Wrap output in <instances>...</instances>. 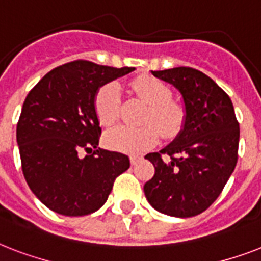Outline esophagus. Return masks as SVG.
I'll use <instances>...</instances> for the list:
<instances>
[{
  "mask_svg": "<svg viewBox=\"0 0 261 261\" xmlns=\"http://www.w3.org/2000/svg\"><path fill=\"white\" fill-rule=\"evenodd\" d=\"M142 159V155H139V154H133V155H130V163H131V165H135V164L138 163L139 160Z\"/></svg>",
  "mask_w": 261,
  "mask_h": 261,
  "instance_id": "obj_1",
  "label": "esophagus"
}]
</instances>
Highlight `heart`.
<instances>
[{"mask_svg": "<svg viewBox=\"0 0 261 261\" xmlns=\"http://www.w3.org/2000/svg\"><path fill=\"white\" fill-rule=\"evenodd\" d=\"M130 87L147 104L143 115L145 124L111 128L104 137L107 146L126 153H139L159 142V129L165 137L177 134L181 130L186 112L178 102L172 100V89L168 84L151 75H139L131 81ZM94 112L102 126H112L118 122L120 116V90L116 84H106L96 92Z\"/></svg>", "mask_w": 261, "mask_h": 261, "instance_id": "b5f03b06", "label": "heart"}]
</instances>
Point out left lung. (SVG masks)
I'll return each instance as SVG.
<instances>
[{"label": "left lung", "mask_w": 261, "mask_h": 261, "mask_svg": "<svg viewBox=\"0 0 261 261\" xmlns=\"http://www.w3.org/2000/svg\"><path fill=\"white\" fill-rule=\"evenodd\" d=\"M151 73L180 90L186 122L171 145L146 154L155 172L143 191L160 213L195 217L217 200L234 171L240 141L234 108L226 92L196 69L180 66Z\"/></svg>", "instance_id": "obj_1"}]
</instances>
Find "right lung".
<instances>
[{
  "label": "right lung",
  "instance_id": "right-lung-1",
  "mask_svg": "<svg viewBox=\"0 0 261 261\" xmlns=\"http://www.w3.org/2000/svg\"><path fill=\"white\" fill-rule=\"evenodd\" d=\"M133 70L77 59L48 71L30 90L17 122L21 169L50 210L67 217L94 213L130 168L126 154L97 147L101 127L94 96Z\"/></svg>",
  "mask_w": 261,
  "mask_h": 261
}]
</instances>
